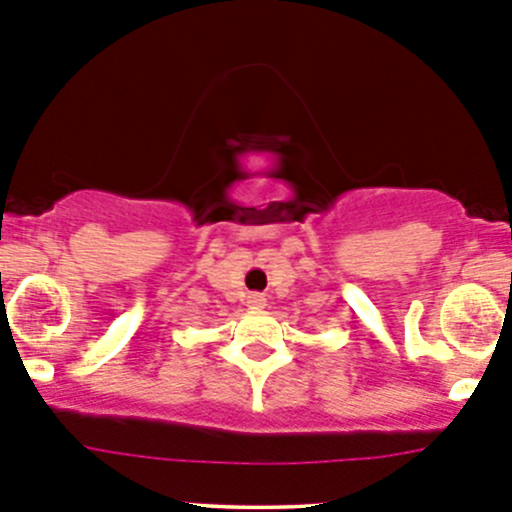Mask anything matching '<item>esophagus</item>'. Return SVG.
<instances>
[{
	"label": "esophagus",
	"instance_id": "1",
	"mask_svg": "<svg viewBox=\"0 0 512 512\" xmlns=\"http://www.w3.org/2000/svg\"><path fill=\"white\" fill-rule=\"evenodd\" d=\"M265 297L257 295V292H252V295H247V305H250V310H262L265 307Z\"/></svg>",
	"mask_w": 512,
	"mask_h": 512
}]
</instances>
